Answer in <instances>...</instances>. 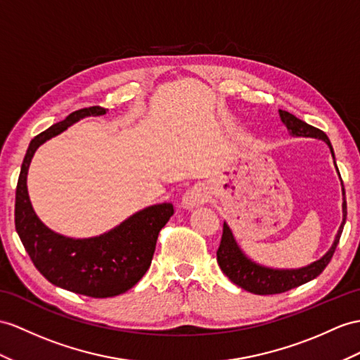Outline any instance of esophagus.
Wrapping results in <instances>:
<instances>
[{"instance_id":"esophagus-1","label":"esophagus","mask_w":360,"mask_h":360,"mask_svg":"<svg viewBox=\"0 0 360 360\" xmlns=\"http://www.w3.org/2000/svg\"><path fill=\"white\" fill-rule=\"evenodd\" d=\"M209 200V191L205 185H195L188 189L181 197V206L185 209H194Z\"/></svg>"}]
</instances>
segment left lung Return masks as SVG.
Here are the masks:
<instances>
[{
	"instance_id": "left-lung-1",
	"label": "left lung",
	"mask_w": 360,
	"mask_h": 360,
	"mask_svg": "<svg viewBox=\"0 0 360 360\" xmlns=\"http://www.w3.org/2000/svg\"><path fill=\"white\" fill-rule=\"evenodd\" d=\"M279 117H281V122L290 136L313 137V139L323 140V142L330 146L331 155L333 159H335V151H333L330 140L323 131L305 124L304 120L297 119L296 116H293V114L284 110H279ZM335 166H336V162H335ZM338 174H339V169H338ZM342 195H345L344 183H342ZM345 220H347V201L344 198V203H342V223L336 233V238L333 241V246L321 259L314 261L311 264L301 269H271L252 261L246 253L241 250V248L238 246V243H236L235 236L231 231L229 224L224 221L221 243H220V248L217 250L218 266H220L223 274L229 278L233 284H236L250 293L276 295V293L288 292L292 290V288L300 287L305 283L311 281V279H314L316 276H319L323 271V269L328 266V262L331 261L333 253H335L338 243L340 240L342 231H344Z\"/></svg>"
}]
</instances>
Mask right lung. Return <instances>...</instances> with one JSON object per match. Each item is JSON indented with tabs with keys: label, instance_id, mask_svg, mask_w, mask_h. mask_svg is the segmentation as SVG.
Masks as SVG:
<instances>
[{
	"label": "right lung",
	"instance_id": "add662e5",
	"mask_svg": "<svg viewBox=\"0 0 360 360\" xmlns=\"http://www.w3.org/2000/svg\"><path fill=\"white\" fill-rule=\"evenodd\" d=\"M107 110H77L34 137L22 160L15 200V227L34 267L51 284L90 297H111L134 287L150 269L162 227L174 214L172 203L139 210L114 229L91 238H70L44 224L32 207L27 172L34 151L77 120Z\"/></svg>",
	"mask_w": 360,
	"mask_h": 360
}]
</instances>
